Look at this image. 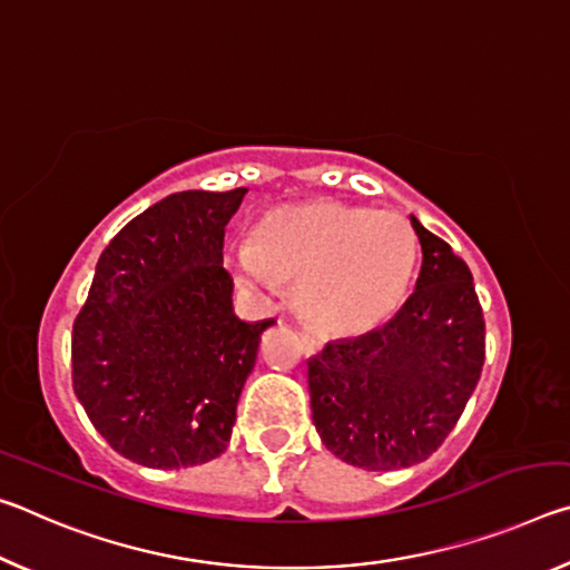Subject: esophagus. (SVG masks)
I'll list each match as a JSON object with an SVG mask.
<instances>
[{"label":"esophagus","instance_id":"34e87169","mask_svg":"<svg viewBox=\"0 0 570 570\" xmlns=\"http://www.w3.org/2000/svg\"><path fill=\"white\" fill-rule=\"evenodd\" d=\"M302 342H304V350L306 354H314L322 350V334L314 330V326H304L302 330Z\"/></svg>","mask_w":570,"mask_h":570}]
</instances>
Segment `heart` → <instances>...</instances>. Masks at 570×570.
<instances>
[{
    "label": "heart",
    "instance_id": "heart-1",
    "mask_svg": "<svg viewBox=\"0 0 570 570\" xmlns=\"http://www.w3.org/2000/svg\"><path fill=\"white\" fill-rule=\"evenodd\" d=\"M417 236L387 210L306 200L272 208L234 258L248 284L302 288L306 314L326 332L364 334L382 326L407 294Z\"/></svg>",
    "mask_w": 570,
    "mask_h": 570
}]
</instances>
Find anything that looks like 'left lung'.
<instances>
[{
    "label": "left lung",
    "instance_id": "left-lung-1",
    "mask_svg": "<svg viewBox=\"0 0 570 570\" xmlns=\"http://www.w3.org/2000/svg\"><path fill=\"white\" fill-rule=\"evenodd\" d=\"M422 246L414 294L382 330L308 360L312 417L326 450L364 470L417 465L475 392L485 320L468 264L410 216Z\"/></svg>",
    "mask_w": 570,
    "mask_h": 570
}]
</instances>
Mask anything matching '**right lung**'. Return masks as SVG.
<instances>
[{
	"mask_svg": "<svg viewBox=\"0 0 570 570\" xmlns=\"http://www.w3.org/2000/svg\"><path fill=\"white\" fill-rule=\"evenodd\" d=\"M246 188L183 190L120 228L72 324V387L95 430L138 465L218 458L274 326L234 314L224 234Z\"/></svg>",
	"mask_w": 570,
	"mask_h": 570,
	"instance_id": "obj_1",
	"label": "right lung"
}]
</instances>
